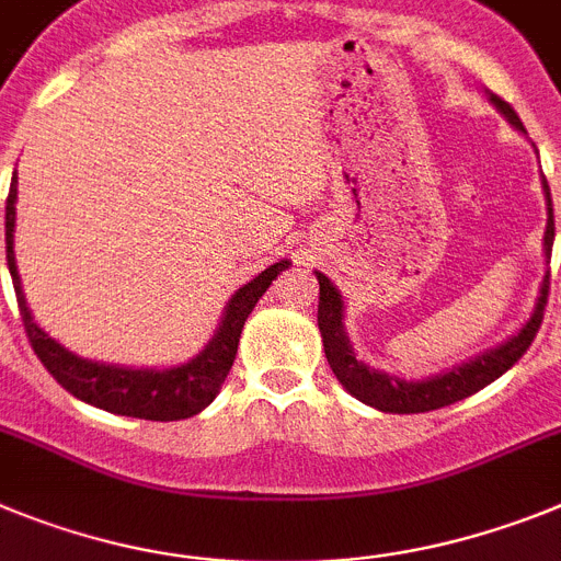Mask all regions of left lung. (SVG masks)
<instances>
[{"label":"left lung","mask_w":561,"mask_h":561,"mask_svg":"<svg viewBox=\"0 0 561 561\" xmlns=\"http://www.w3.org/2000/svg\"><path fill=\"white\" fill-rule=\"evenodd\" d=\"M491 101H494L496 110L503 112L505 118H508L516 129H523L525 133L523 121H519V115H516L514 106H511L508 101H503L500 95H491ZM545 199H548L545 253H550V248H553V203H550L548 183H545ZM316 276H319V330L321 341H324V355H328L330 369H333L335 378L344 383V389H347L350 396L369 403V407L381 409V412H396V415H417V412H432V409L449 407V403L474 396V392H480L483 387H489L491 381H496L500 375L508 373V369L523 358L525 350L530 347V341L537 339L550 294L548 271V276H545L542 282V290H539L537 310H534L528 324H525L514 339H508L496 350L477 355L474 362L460 364V367L449 369V373L443 375H435V378H428V381H398L392 375L369 369L367 364H362L355 358L347 333H344V324H341L344 305H341L339 290H335L333 282L324 274Z\"/></svg>","instance_id":"8db88e82"}]
</instances>
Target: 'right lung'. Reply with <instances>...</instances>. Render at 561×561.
<instances>
[{
	"mask_svg": "<svg viewBox=\"0 0 561 561\" xmlns=\"http://www.w3.org/2000/svg\"><path fill=\"white\" fill-rule=\"evenodd\" d=\"M13 222H16V174H13L8 206H4V245H8V267H11L13 290H16L19 316H22L24 333H27V341H31L33 353L38 355V362L45 364L47 373L78 401L115 412V415L144 417V421H183V417L203 412L214 401L233 364L248 313L265 294L267 285L290 265L287 260L276 262V265L265 267L256 279L248 282L245 287H240L233 299L228 301L222 324L211 344L188 364H180L172 369L110 367V364L78 358L70 350L47 339L45 330L36 328V321L27 310V301H24L22 282H19L16 256H13Z\"/></svg>",
	"mask_w": 561,
	"mask_h": 561,
	"instance_id": "obj_1",
	"label": "right lung"
}]
</instances>
